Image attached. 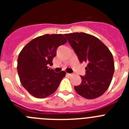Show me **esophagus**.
Returning a JSON list of instances; mask_svg holds the SVG:
<instances>
[{"label":"esophagus","mask_w":129,"mask_h":129,"mask_svg":"<svg viewBox=\"0 0 129 129\" xmlns=\"http://www.w3.org/2000/svg\"><path fill=\"white\" fill-rule=\"evenodd\" d=\"M67 75L68 76H69V77H71V76H72L73 75H74V74H68V73H67Z\"/></svg>","instance_id":"obj_1"}]
</instances>
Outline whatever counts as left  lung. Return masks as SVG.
Returning a JSON list of instances; mask_svg holds the SVG:
<instances>
[{"instance_id":"1","label":"left lung","mask_w":129,"mask_h":129,"mask_svg":"<svg viewBox=\"0 0 129 129\" xmlns=\"http://www.w3.org/2000/svg\"><path fill=\"white\" fill-rule=\"evenodd\" d=\"M81 63L86 62V74L81 83L75 86L81 96L92 100L103 95L110 86L114 62L109 48L99 39L85 33L64 34Z\"/></svg>"}]
</instances>
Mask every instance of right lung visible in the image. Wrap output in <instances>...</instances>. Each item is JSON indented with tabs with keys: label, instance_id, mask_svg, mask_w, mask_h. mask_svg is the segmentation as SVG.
Masks as SVG:
<instances>
[{
	"label": "right lung",
	"instance_id": "1",
	"mask_svg": "<svg viewBox=\"0 0 129 129\" xmlns=\"http://www.w3.org/2000/svg\"><path fill=\"white\" fill-rule=\"evenodd\" d=\"M67 42L62 34H46L31 40L22 48L18 57V74L31 95L44 98L57 89L66 72H55L48 66L53 64L57 48Z\"/></svg>",
	"mask_w": 129,
	"mask_h": 129
}]
</instances>
